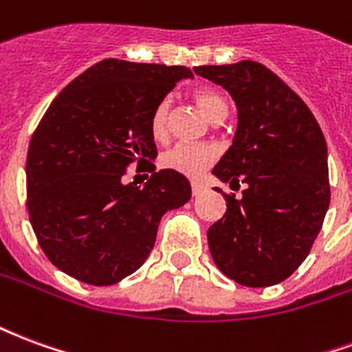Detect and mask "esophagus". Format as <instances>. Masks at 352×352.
Returning <instances> with one entry per match:
<instances>
[{
	"label": "esophagus",
	"instance_id": "1",
	"mask_svg": "<svg viewBox=\"0 0 352 352\" xmlns=\"http://www.w3.org/2000/svg\"><path fill=\"white\" fill-rule=\"evenodd\" d=\"M206 190V186L201 183H192V196H199V194H204Z\"/></svg>",
	"mask_w": 352,
	"mask_h": 352
}]
</instances>
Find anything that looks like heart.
<instances>
[{"label":"heart","instance_id":"b5f03b06","mask_svg":"<svg viewBox=\"0 0 352 352\" xmlns=\"http://www.w3.org/2000/svg\"><path fill=\"white\" fill-rule=\"evenodd\" d=\"M194 101L201 109V113L211 120V122H222L228 115V103L221 94L201 88L194 92ZM168 122H169V101L162 100L154 107L151 115V133L156 141H166L168 139ZM217 148L211 145H179L171 146L169 151L162 156V166L171 171H177L184 177L196 179L206 169H209L217 160Z\"/></svg>","mask_w":352,"mask_h":352}]
</instances>
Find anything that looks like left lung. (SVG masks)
Returning a JSON list of instances; mask_svg holds the SVG:
<instances>
[{
	"label": "left lung",
	"instance_id": "obj_1",
	"mask_svg": "<svg viewBox=\"0 0 352 352\" xmlns=\"http://www.w3.org/2000/svg\"><path fill=\"white\" fill-rule=\"evenodd\" d=\"M194 72L237 107L236 135L213 175L230 188L245 183L241 199L224 194L226 213L207 230L211 256L243 287L277 285L307 258L330 206L322 130L298 94L258 62Z\"/></svg>",
	"mask_w": 352,
	"mask_h": 352
}]
</instances>
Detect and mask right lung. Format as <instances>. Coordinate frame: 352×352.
Listing matches in <instances>:
<instances>
[{"label":"right lung","mask_w":352,"mask_h":352,"mask_svg":"<svg viewBox=\"0 0 352 352\" xmlns=\"http://www.w3.org/2000/svg\"><path fill=\"white\" fill-rule=\"evenodd\" d=\"M192 77L184 65L107 58L50 103L28 148L26 206L58 270L94 287L115 285L148 258L162 217L190 199L186 177L156 171L151 115ZM131 161L151 173L143 189L122 181Z\"/></svg>","instance_id":"1"}]
</instances>
